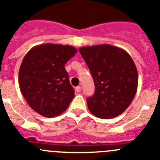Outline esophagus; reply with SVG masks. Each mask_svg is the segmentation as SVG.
<instances>
[{
  "label": "esophagus",
  "instance_id": "1",
  "mask_svg": "<svg viewBox=\"0 0 160 160\" xmlns=\"http://www.w3.org/2000/svg\"><path fill=\"white\" fill-rule=\"evenodd\" d=\"M80 91H81V87H80V86H77V87L76 88V92H80Z\"/></svg>",
  "mask_w": 160,
  "mask_h": 160
}]
</instances>
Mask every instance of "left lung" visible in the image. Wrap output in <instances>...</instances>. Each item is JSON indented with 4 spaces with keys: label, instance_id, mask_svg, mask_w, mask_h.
I'll return each mask as SVG.
<instances>
[{
    "label": "left lung",
    "instance_id": "left-lung-1",
    "mask_svg": "<svg viewBox=\"0 0 160 160\" xmlns=\"http://www.w3.org/2000/svg\"><path fill=\"white\" fill-rule=\"evenodd\" d=\"M94 80L96 92L87 100L91 113L111 119L123 113L133 100L138 88V72L123 48L111 44L79 48Z\"/></svg>",
    "mask_w": 160,
    "mask_h": 160
}]
</instances>
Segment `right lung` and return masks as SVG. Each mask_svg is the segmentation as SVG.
<instances>
[{
  "instance_id": "obj_1",
  "label": "right lung",
  "mask_w": 160,
  "mask_h": 160,
  "mask_svg": "<svg viewBox=\"0 0 160 160\" xmlns=\"http://www.w3.org/2000/svg\"><path fill=\"white\" fill-rule=\"evenodd\" d=\"M77 52L71 45L42 44L24 56L19 70L20 89L38 114L52 118L68 108L75 94L64 64Z\"/></svg>"
}]
</instances>
